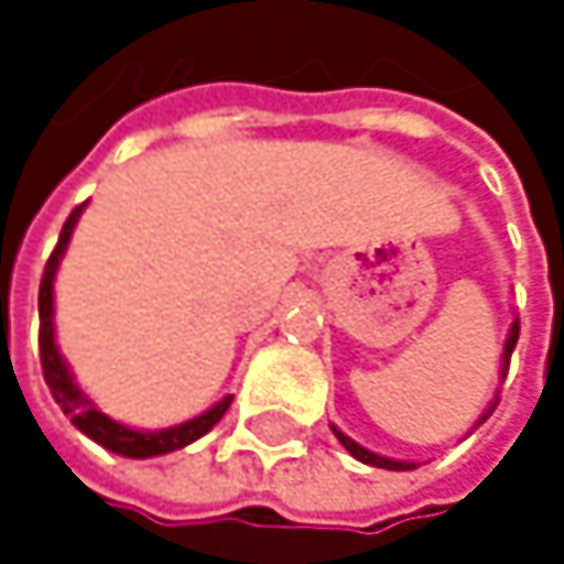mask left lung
<instances>
[{"instance_id":"1","label":"left lung","mask_w":564,"mask_h":564,"mask_svg":"<svg viewBox=\"0 0 564 564\" xmlns=\"http://www.w3.org/2000/svg\"><path fill=\"white\" fill-rule=\"evenodd\" d=\"M516 339H519V323H512V329H509V339H507V349H503V362H507L509 369V356H512V349H516ZM490 414V411H487ZM487 414L480 417V421H487ZM336 431V427H333ZM336 437H339V444L356 457V460H362V464H369V467H382V470H414V464H404V460H389V457H379V454H372V451H366V447H359L352 437H346L343 431H336Z\"/></svg>"}]
</instances>
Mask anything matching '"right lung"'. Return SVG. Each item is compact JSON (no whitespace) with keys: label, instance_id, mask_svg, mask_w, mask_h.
I'll list each match as a JSON object with an SVG mask.
<instances>
[{"label":"right lung","instance_id":"obj_1","mask_svg":"<svg viewBox=\"0 0 564 564\" xmlns=\"http://www.w3.org/2000/svg\"><path fill=\"white\" fill-rule=\"evenodd\" d=\"M80 208H84V205H77V208L67 215L55 251H52V258H48V264H45L42 286H39V319H42V326H39V356H42L45 382H48L55 401L61 404V411L70 417V424H74L77 431H84L90 441H97L100 447H107V451H113V454H123V457H160V454L178 451V447L198 441L202 434H208V431L221 421V414H225L228 404H231V394L221 398V401H218L215 408H208L205 414H198V417H192V421H185V424H178V427H166V431H130V427L110 421L107 414H100V411L80 394V389L74 386V379H70V372H67V366H64V359H61V352H57L55 323H52V286H55L57 258L64 254V248H67V241H70V231H74V221H77Z\"/></svg>","mask_w":564,"mask_h":564}]
</instances>
